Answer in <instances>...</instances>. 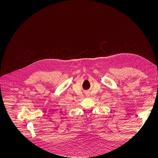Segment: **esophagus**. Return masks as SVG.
<instances>
[{
    "label": "esophagus",
    "mask_w": 158,
    "mask_h": 158,
    "mask_svg": "<svg viewBox=\"0 0 158 158\" xmlns=\"http://www.w3.org/2000/svg\"><path fill=\"white\" fill-rule=\"evenodd\" d=\"M85 96H87V97H88L89 96V92H86L85 93Z\"/></svg>",
    "instance_id": "obj_1"
}]
</instances>
